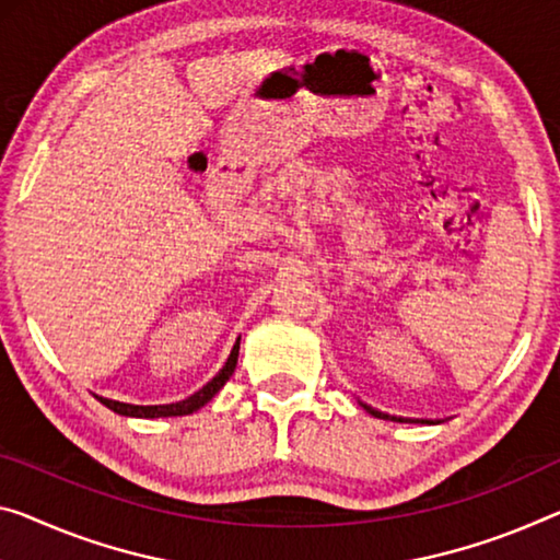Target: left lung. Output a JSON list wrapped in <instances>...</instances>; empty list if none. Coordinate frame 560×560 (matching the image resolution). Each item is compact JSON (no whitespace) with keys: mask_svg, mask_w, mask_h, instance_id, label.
<instances>
[{"mask_svg":"<svg viewBox=\"0 0 560 560\" xmlns=\"http://www.w3.org/2000/svg\"><path fill=\"white\" fill-rule=\"evenodd\" d=\"M363 408L370 412V416H375V418H390V416H385V412L370 408V406H363ZM393 420H398V423H406V420H402V418H393Z\"/></svg>","mask_w":560,"mask_h":560,"instance_id":"1","label":"left lung"}]
</instances>
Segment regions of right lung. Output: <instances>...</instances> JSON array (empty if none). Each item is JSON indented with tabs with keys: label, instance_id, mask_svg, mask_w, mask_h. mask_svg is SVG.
Masks as SVG:
<instances>
[{
	"label": "right lung",
	"instance_id": "right-lung-1",
	"mask_svg": "<svg viewBox=\"0 0 560 560\" xmlns=\"http://www.w3.org/2000/svg\"><path fill=\"white\" fill-rule=\"evenodd\" d=\"M237 352H240V340L235 342V348H232L230 358L225 368L220 370L218 375L212 377V381L205 385L202 390H197L190 398L179 400V402H170V406H130V402H117V400H107V398H100L102 406H107L109 410L119 412V416H132V418H167V416H190V412L200 410L205 402H210L214 398V393H218L222 385L230 381V375L235 373V365H237Z\"/></svg>",
	"mask_w": 560,
	"mask_h": 560
}]
</instances>
